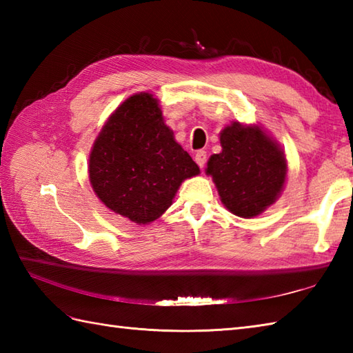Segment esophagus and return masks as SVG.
Here are the masks:
<instances>
[{
	"mask_svg": "<svg viewBox=\"0 0 353 353\" xmlns=\"http://www.w3.org/2000/svg\"><path fill=\"white\" fill-rule=\"evenodd\" d=\"M194 159H196L200 168H205L206 161H208V154H206V152H203V150H200V152L196 153V157H194Z\"/></svg>",
	"mask_w": 353,
	"mask_h": 353,
	"instance_id": "34e87169",
	"label": "esophagus"
}]
</instances>
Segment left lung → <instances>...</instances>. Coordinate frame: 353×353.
Returning a JSON list of instances; mask_svg holds the SVG:
<instances>
[{"label":"left lung","instance_id":"8db88e82","mask_svg":"<svg viewBox=\"0 0 353 353\" xmlns=\"http://www.w3.org/2000/svg\"><path fill=\"white\" fill-rule=\"evenodd\" d=\"M223 152L211 156V174L223 205L244 219L259 215L282 191L287 176L283 153L259 127L234 123L221 132Z\"/></svg>","mask_w":353,"mask_h":353}]
</instances>
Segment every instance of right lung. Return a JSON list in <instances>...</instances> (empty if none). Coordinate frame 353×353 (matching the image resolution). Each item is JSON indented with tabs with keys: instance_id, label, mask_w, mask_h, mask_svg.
<instances>
[{
	"instance_id": "add662e5",
	"label": "right lung",
	"mask_w": 353,
	"mask_h": 353,
	"mask_svg": "<svg viewBox=\"0 0 353 353\" xmlns=\"http://www.w3.org/2000/svg\"><path fill=\"white\" fill-rule=\"evenodd\" d=\"M197 163L172 138L152 94L127 99L104 124L89 157V179L112 211L147 224L171 206Z\"/></svg>"
}]
</instances>
